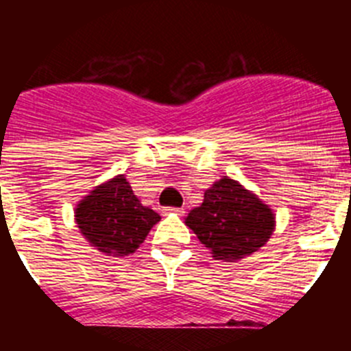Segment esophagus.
<instances>
[{"label": "esophagus", "instance_id": "obj_1", "mask_svg": "<svg viewBox=\"0 0 351 351\" xmlns=\"http://www.w3.org/2000/svg\"><path fill=\"white\" fill-rule=\"evenodd\" d=\"M165 213H169V214H179V216H181V214H184V209H181V207H167Z\"/></svg>", "mask_w": 351, "mask_h": 351}]
</instances>
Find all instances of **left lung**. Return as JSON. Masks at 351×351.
Returning a JSON list of instances; mask_svg holds the SVG:
<instances>
[{
    "mask_svg": "<svg viewBox=\"0 0 351 351\" xmlns=\"http://www.w3.org/2000/svg\"><path fill=\"white\" fill-rule=\"evenodd\" d=\"M186 225L216 260L237 262L271 239L276 216L267 204L230 178H221L190 210Z\"/></svg>",
    "mask_w": 351,
    "mask_h": 351,
    "instance_id": "left-lung-1",
    "label": "left lung"
}]
</instances>
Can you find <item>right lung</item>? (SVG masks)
Wrapping results in <instances>:
<instances>
[{
    "instance_id": "right-lung-1",
    "label": "right lung",
    "mask_w": 351,
    "mask_h": 351,
    "mask_svg": "<svg viewBox=\"0 0 351 351\" xmlns=\"http://www.w3.org/2000/svg\"><path fill=\"white\" fill-rule=\"evenodd\" d=\"M80 234L108 256H126L138 250L160 214L142 206L125 176L96 186L75 207Z\"/></svg>"
}]
</instances>
